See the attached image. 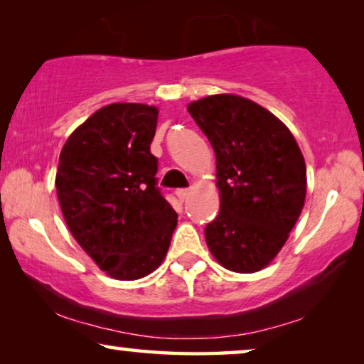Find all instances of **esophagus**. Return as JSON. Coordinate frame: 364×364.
<instances>
[{"mask_svg": "<svg viewBox=\"0 0 364 364\" xmlns=\"http://www.w3.org/2000/svg\"><path fill=\"white\" fill-rule=\"evenodd\" d=\"M188 192H191V191H188V188H177V191H176V196H177L178 198H181V200L183 202V200H186V198H187Z\"/></svg>", "mask_w": 364, "mask_h": 364, "instance_id": "34e87169", "label": "esophagus"}]
</instances>
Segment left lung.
<instances>
[{
	"mask_svg": "<svg viewBox=\"0 0 364 364\" xmlns=\"http://www.w3.org/2000/svg\"><path fill=\"white\" fill-rule=\"evenodd\" d=\"M217 157L220 212L205 227L208 250L227 270L265 268L305 205L306 166L280 119L250 99L215 94L188 104Z\"/></svg>",
	"mask_w": 364,
	"mask_h": 364,
	"instance_id": "8db88e82",
	"label": "left lung"
}]
</instances>
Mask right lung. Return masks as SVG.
I'll use <instances>...</instances> for the list:
<instances>
[{"label": "right lung", "instance_id": "right-lung-1", "mask_svg": "<svg viewBox=\"0 0 364 364\" xmlns=\"http://www.w3.org/2000/svg\"><path fill=\"white\" fill-rule=\"evenodd\" d=\"M157 116L147 104H109L69 136L59 156L64 220L82 250L116 280L156 270L177 227L151 154Z\"/></svg>", "mask_w": 364, "mask_h": 364}]
</instances>
